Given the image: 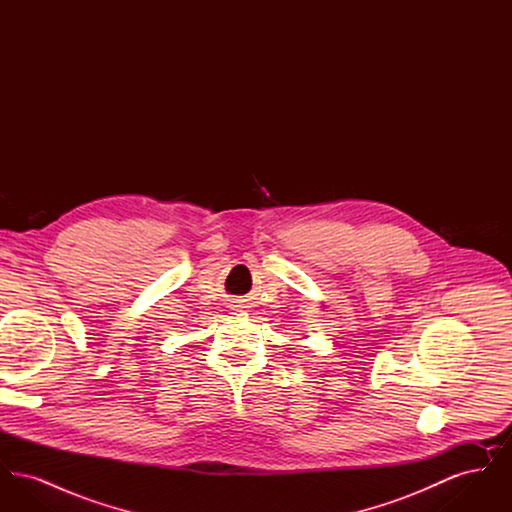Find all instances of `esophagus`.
I'll return each mask as SVG.
<instances>
[{
	"label": "esophagus",
	"instance_id": "34e87169",
	"mask_svg": "<svg viewBox=\"0 0 512 512\" xmlns=\"http://www.w3.org/2000/svg\"><path fill=\"white\" fill-rule=\"evenodd\" d=\"M230 307H232L234 311H240V307H242V305H238V301H232V305H230Z\"/></svg>",
	"mask_w": 512,
	"mask_h": 512
}]
</instances>
